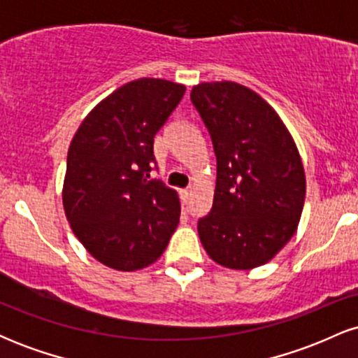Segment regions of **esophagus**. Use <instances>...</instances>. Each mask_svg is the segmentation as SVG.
<instances>
[{"label":"esophagus","instance_id":"obj_1","mask_svg":"<svg viewBox=\"0 0 358 358\" xmlns=\"http://www.w3.org/2000/svg\"><path fill=\"white\" fill-rule=\"evenodd\" d=\"M180 196H182V202L187 203L188 199H190V190H188V188H187V190H182V192H180Z\"/></svg>","mask_w":358,"mask_h":358}]
</instances>
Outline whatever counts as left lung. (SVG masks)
<instances>
[{
	"mask_svg": "<svg viewBox=\"0 0 358 358\" xmlns=\"http://www.w3.org/2000/svg\"><path fill=\"white\" fill-rule=\"evenodd\" d=\"M190 99L210 133L217 182L199 220L203 249L229 269L266 264L296 232L305 205L301 156L278 113L237 82H202Z\"/></svg>",
	"mask_w": 358,
	"mask_h": 358,
	"instance_id": "1",
	"label": "left lung"
}]
</instances>
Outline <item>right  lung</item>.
<instances>
[{"label":"right lung","instance_id":"right-lung-1","mask_svg":"<svg viewBox=\"0 0 358 358\" xmlns=\"http://www.w3.org/2000/svg\"><path fill=\"white\" fill-rule=\"evenodd\" d=\"M185 90L163 79L131 80L102 99L73 134L64 210L82 245L110 269L153 264L178 225V193L150 180V171L155 134Z\"/></svg>","mask_w":358,"mask_h":358}]
</instances>
